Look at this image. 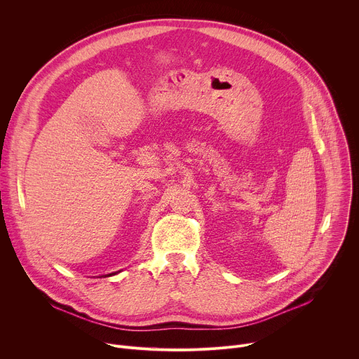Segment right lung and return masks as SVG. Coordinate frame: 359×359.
I'll return each mask as SVG.
<instances>
[{"label":"right lung","instance_id":"right-lung-1","mask_svg":"<svg viewBox=\"0 0 359 359\" xmlns=\"http://www.w3.org/2000/svg\"><path fill=\"white\" fill-rule=\"evenodd\" d=\"M122 270H119V271H115V273H111V274H107V276H100V277H111V276H115V274H118V273H121ZM99 277V278H100Z\"/></svg>","mask_w":359,"mask_h":359}]
</instances>
